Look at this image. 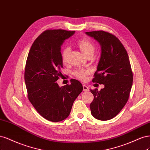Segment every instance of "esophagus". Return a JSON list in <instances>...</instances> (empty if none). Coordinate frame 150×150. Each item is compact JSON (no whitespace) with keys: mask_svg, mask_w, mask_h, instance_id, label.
<instances>
[{"mask_svg":"<svg viewBox=\"0 0 150 150\" xmlns=\"http://www.w3.org/2000/svg\"><path fill=\"white\" fill-rule=\"evenodd\" d=\"M83 90L84 91H88L89 90V88H88V87L87 86L85 85H83Z\"/></svg>","mask_w":150,"mask_h":150,"instance_id":"1","label":"esophagus"}]
</instances>
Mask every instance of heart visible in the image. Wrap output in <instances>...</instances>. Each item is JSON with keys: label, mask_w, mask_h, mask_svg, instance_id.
<instances>
[{"label": "heart", "mask_w": 150, "mask_h": 150, "mask_svg": "<svg viewBox=\"0 0 150 150\" xmlns=\"http://www.w3.org/2000/svg\"><path fill=\"white\" fill-rule=\"evenodd\" d=\"M80 50L83 54L87 56L89 54H93L95 50V46L93 42L88 38H81L77 42ZM69 49L68 47H65L62 51V59L63 62H65L67 56L69 53ZM90 73V71L88 69H85L82 68H78L75 69L73 74L76 78L84 81L86 79V76Z\"/></svg>", "instance_id": "obj_1"}]
</instances>
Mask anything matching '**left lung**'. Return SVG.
Returning <instances> with one entry per match:
<instances>
[{
	"label": "left lung",
	"instance_id": "obj_1",
	"mask_svg": "<svg viewBox=\"0 0 150 150\" xmlns=\"http://www.w3.org/2000/svg\"><path fill=\"white\" fill-rule=\"evenodd\" d=\"M101 46V56L93 82L105 87L90 90L94 99L90 105L96 119L105 121L116 117L128 100L133 73L126 49L115 35L103 30L87 32Z\"/></svg>",
	"mask_w": 150,
	"mask_h": 150
}]
</instances>
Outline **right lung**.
I'll list each match as a JSON object with an SVG mask.
<instances>
[{
	"mask_svg": "<svg viewBox=\"0 0 150 150\" xmlns=\"http://www.w3.org/2000/svg\"><path fill=\"white\" fill-rule=\"evenodd\" d=\"M75 32L47 30L36 38L28 52L24 74L28 98L38 113L50 122L68 117L83 90L81 83L75 79L62 87L56 82L63 67L61 46Z\"/></svg>",
	"mask_w": 150,
	"mask_h": 150,
	"instance_id": "add662e5",
	"label": "right lung"
}]
</instances>
